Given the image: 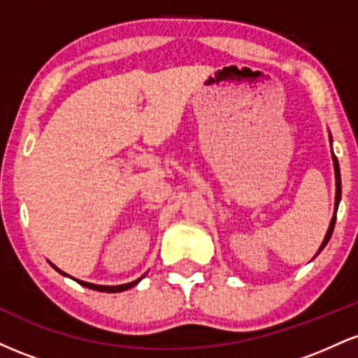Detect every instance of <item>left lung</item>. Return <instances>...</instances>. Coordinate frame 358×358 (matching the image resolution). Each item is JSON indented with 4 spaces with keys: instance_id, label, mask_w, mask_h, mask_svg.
Returning a JSON list of instances; mask_svg holds the SVG:
<instances>
[{
    "instance_id": "8db88e82",
    "label": "left lung",
    "mask_w": 358,
    "mask_h": 358,
    "mask_svg": "<svg viewBox=\"0 0 358 358\" xmlns=\"http://www.w3.org/2000/svg\"><path fill=\"white\" fill-rule=\"evenodd\" d=\"M334 166H335V178H336V195H335V213H334V219H331V222H330V227H328V232H327V236H324V239H323V244L320 245V249H318V252L316 254H320L323 250V248L324 245L328 244V241H330V237H331V232H334V229H335V220H336V208H338V202H340V196H342V187H340V185H342V182H340V166H338V159H336V156L334 155Z\"/></svg>"
}]
</instances>
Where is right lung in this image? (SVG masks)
<instances>
[{
  "instance_id": "right-lung-1",
  "label": "right lung",
  "mask_w": 358,
  "mask_h": 358,
  "mask_svg": "<svg viewBox=\"0 0 358 358\" xmlns=\"http://www.w3.org/2000/svg\"><path fill=\"white\" fill-rule=\"evenodd\" d=\"M53 266V264H52ZM53 268H55V266H53ZM57 269V268H55ZM59 271V273H62L60 269H57ZM62 274H65V273H62ZM77 282H79V285H82V286H85V287H89V289H96V291H104V293H121V291H126V289H129V287H133V286H136L139 281H141V278L139 279H136V281H133V282H127V285H121V286H99V285H92V282H85V281H79V279H76Z\"/></svg>"
}]
</instances>
